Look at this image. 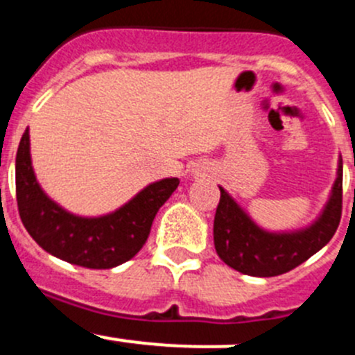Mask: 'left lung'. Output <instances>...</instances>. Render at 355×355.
Returning a JSON list of instances; mask_svg holds the SVG:
<instances>
[{
  "instance_id": "obj_1",
  "label": "left lung",
  "mask_w": 355,
  "mask_h": 355,
  "mask_svg": "<svg viewBox=\"0 0 355 355\" xmlns=\"http://www.w3.org/2000/svg\"><path fill=\"white\" fill-rule=\"evenodd\" d=\"M343 164L338 161L336 180L321 215L309 227L288 232L261 229L220 187V202L213 222V241L218 257L246 276L272 277L290 272L329 243L342 216Z\"/></svg>"
}]
</instances>
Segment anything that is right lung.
Here are the masks:
<instances>
[{
	"label": "right lung",
	"mask_w": 355,
	"mask_h": 355,
	"mask_svg": "<svg viewBox=\"0 0 355 355\" xmlns=\"http://www.w3.org/2000/svg\"><path fill=\"white\" fill-rule=\"evenodd\" d=\"M178 184V178H163L116 211L78 216L51 201L37 184L31 163L29 128L17 150V206L24 227L46 253L86 269H112L135 257L149 237L154 216Z\"/></svg>",
	"instance_id": "obj_1"
}]
</instances>
